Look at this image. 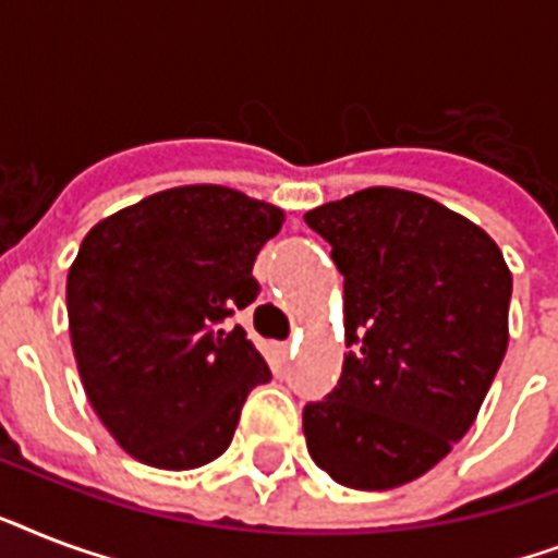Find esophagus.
I'll use <instances>...</instances> for the list:
<instances>
[{"label":"esophagus","instance_id":"1","mask_svg":"<svg viewBox=\"0 0 558 558\" xmlns=\"http://www.w3.org/2000/svg\"><path fill=\"white\" fill-rule=\"evenodd\" d=\"M289 350H292V344H289V341H275V353H278L280 359H287Z\"/></svg>","mask_w":558,"mask_h":558}]
</instances>
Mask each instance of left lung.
I'll return each mask as SVG.
<instances>
[{
  "label": "left lung",
  "instance_id": "obj_1",
  "mask_svg": "<svg viewBox=\"0 0 558 558\" xmlns=\"http://www.w3.org/2000/svg\"><path fill=\"white\" fill-rule=\"evenodd\" d=\"M344 275L350 353L306 402V449L350 489L425 475L472 428L507 353L512 275L484 228L423 193L367 187L304 214Z\"/></svg>",
  "mask_w": 558,
  "mask_h": 558
}]
</instances>
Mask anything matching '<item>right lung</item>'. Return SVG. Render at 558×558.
Here are the masks:
<instances>
[{
	"instance_id": "add662e5",
	"label": "right lung",
	"mask_w": 558,
	"mask_h": 558,
	"mask_svg": "<svg viewBox=\"0 0 558 558\" xmlns=\"http://www.w3.org/2000/svg\"><path fill=\"white\" fill-rule=\"evenodd\" d=\"M283 210L219 185L153 193L83 236L65 280L69 332L95 414L135 460L196 469L231 446L266 359L228 330L260 283L254 257Z\"/></svg>"
}]
</instances>
